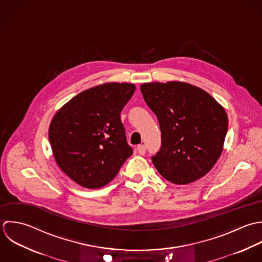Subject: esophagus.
<instances>
[{
    "mask_svg": "<svg viewBox=\"0 0 262 262\" xmlns=\"http://www.w3.org/2000/svg\"><path fill=\"white\" fill-rule=\"evenodd\" d=\"M138 152L140 153V155H145L146 154V146L145 145H140L137 147Z\"/></svg>",
    "mask_w": 262,
    "mask_h": 262,
    "instance_id": "34e87169",
    "label": "esophagus"
}]
</instances>
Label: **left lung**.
<instances>
[{
	"mask_svg": "<svg viewBox=\"0 0 262 262\" xmlns=\"http://www.w3.org/2000/svg\"><path fill=\"white\" fill-rule=\"evenodd\" d=\"M141 92L160 125L161 147L152 156L158 172L175 184L205 176L223 151L228 130L225 109L187 83H146Z\"/></svg>",
	"mask_w": 262,
	"mask_h": 262,
	"instance_id": "8db88e82",
	"label": "left lung"
}]
</instances>
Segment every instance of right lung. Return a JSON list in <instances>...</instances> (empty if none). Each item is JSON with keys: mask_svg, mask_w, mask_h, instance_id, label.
<instances>
[{"mask_svg": "<svg viewBox=\"0 0 262 262\" xmlns=\"http://www.w3.org/2000/svg\"><path fill=\"white\" fill-rule=\"evenodd\" d=\"M135 91L134 84H103L81 92L54 115L49 129L53 156L79 185L104 186L132 156L120 112Z\"/></svg>", "mask_w": 262, "mask_h": 262, "instance_id": "1", "label": "right lung"}]
</instances>
